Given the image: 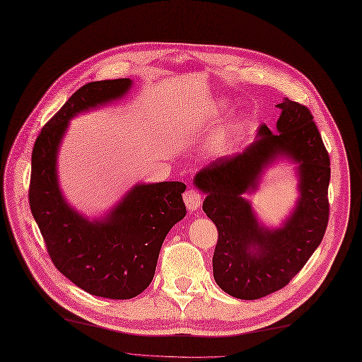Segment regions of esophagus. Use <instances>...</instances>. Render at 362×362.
<instances>
[{"label": "esophagus", "mask_w": 362, "mask_h": 362, "mask_svg": "<svg viewBox=\"0 0 362 362\" xmlns=\"http://www.w3.org/2000/svg\"><path fill=\"white\" fill-rule=\"evenodd\" d=\"M184 202L188 211H196L202 204V194L197 190H194V188H188L184 193Z\"/></svg>", "instance_id": "obj_1"}]
</instances>
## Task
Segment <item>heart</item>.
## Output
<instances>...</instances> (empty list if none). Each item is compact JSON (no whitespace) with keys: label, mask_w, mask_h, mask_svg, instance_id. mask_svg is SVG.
I'll return each mask as SVG.
<instances>
[{"label":"heart","mask_w":362,"mask_h":362,"mask_svg":"<svg viewBox=\"0 0 362 362\" xmlns=\"http://www.w3.org/2000/svg\"><path fill=\"white\" fill-rule=\"evenodd\" d=\"M228 143H230L228 136H218V139L215 141H212V144L209 146V151L211 153H219L228 146Z\"/></svg>","instance_id":"b5f03b06"}]
</instances>
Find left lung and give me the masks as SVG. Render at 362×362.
Here are the masks:
<instances>
[{"mask_svg": "<svg viewBox=\"0 0 362 362\" xmlns=\"http://www.w3.org/2000/svg\"><path fill=\"white\" fill-rule=\"evenodd\" d=\"M277 107L279 134L262 124L259 140L243 153L216 159L194 178L206 193L203 212L218 228L215 281L237 299H259L287 286L320 246L329 223L330 156L314 116L287 98ZM280 152L300 162L301 200L286 226L269 232L259 227L241 196L252 189L262 168Z\"/></svg>", "mask_w": 362, "mask_h": 362, "instance_id": "1", "label": "left lung"}]
</instances>
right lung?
Here are the masks:
<instances>
[{"label":"right lung","mask_w":362,"mask_h":362,"mask_svg":"<svg viewBox=\"0 0 362 362\" xmlns=\"http://www.w3.org/2000/svg\"><path fill=\"white\" fill-rule=\"evenodd\" d=\"M131 79L85 83L42 127L32 150L30 212L54 267L82 290L109 299H131L154 277L169 230L185 216V184L135 185L101 221H88L63 200L56 177L57 148L76 113L119 98Z\"/></svg>","instance_id":"1"}]
</instances>
